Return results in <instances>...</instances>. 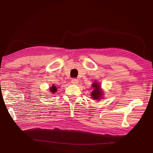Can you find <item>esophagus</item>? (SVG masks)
<instances>
[{
  "label": "esophagus",
  "mask_w": 153,
  "mask_h": 153,
  "mask_svg": "<svg viewBox=\"0 0 153 153\" xmlns=\"http://www.w3.org/2000/svg\"><path fill=\"white\" fill-rule=\"evenodd\" d=\"M71 83L73 84H77L78 83V80L76 79V78H73V79L71 80Z\"/></svg>",
  "instance_id": "esophagus-1"
}]
</instances>
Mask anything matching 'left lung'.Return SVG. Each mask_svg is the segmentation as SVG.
Wrapping results in <instances>:
<instances>
[{
    "label": "left lung",
    "instance_id": "obj_1",
    "mask_svg": "<svg viewBox=\"0 0 153 153\" xmlns=\"http://www.w3.org/2000/svg\"><path fill=\"white\" fill-rule=\"evenodd\" d=\"M92 88H93V91H92L91 96L92 98L94 100H100L101 99V96L102 95V91H101V87L98 83L94 82V84H92Z\"/></svg>",
    "mask_w": 153,
    "mask_h": 153
}]
</instances>
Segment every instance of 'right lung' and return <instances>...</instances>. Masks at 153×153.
I'll return each instance as SVG.
<instances>
[{"instance_id": "right-lung-1", "label": "right lung", "mask_w": 153, "mask_h": 153, "mask_svg": "<svg viewBox=\"0 0 153 153\" xmlns=\"http://www.w3.org/2000/svg\"><path fill=\"white\" fill-rule=\"evenodd\" d=\"M50 90L51 92H53V93H55V92L57 91V88H56V87H55L54 85H53L52 87H50Z\"/></svg>"}]
</instances>
